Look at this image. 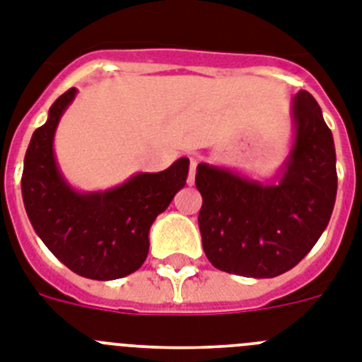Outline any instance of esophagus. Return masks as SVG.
I'll use <instances>...</instances> for the list:
<instances>
[{
	"label": "esophagus",
	"instance_id": "1",
	"mask_svg": "<svg viewBox=\"0 0 362 362\" xmlns=\"http://www.w3.org/2000/svg\"><path fill=\"white\" fill-rule=\"evenodd\" d=\"M197 163H199V160H195V158H191L189 162V175H187V184H193L195 182V171H197Z\"/></svg>",
	"mask_w": 362,
	"mask_h": 362
}]
</instances>
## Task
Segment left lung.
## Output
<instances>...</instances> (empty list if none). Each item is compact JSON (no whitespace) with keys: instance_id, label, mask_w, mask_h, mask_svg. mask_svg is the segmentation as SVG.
I'll list each match as a JSON object with an SVG mask.
<instances>
[{"instance_id":"8db88e82","label":"left lung","mask_w":362,"mask_h":362,"mask_svg":"<svg viewBox=\"0 0 362 362\" xmlns=\"http://www.w3.org/2000/svg\"><path fill=\"white\" fill-rule=\"evenodd\" d=\"M289 156L269 182L199 163V228L209 263L228 274L274 278L298 265L326 230L337 197L333 134L315 97H293Z\"/></svg>"}]
</instances>
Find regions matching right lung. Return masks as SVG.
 <instances>
[{
	"label": "right lung",
	"mask_w": 362,
	"mask_h": 362,
	"mask_svg": "<svg viewBox=\"0 0 362 362\" xmlns=\"http://www.w3.org/2000/svg\"><path fill=\"white\" fill-rule=\"evenodd\" d=\"M77 88L51 105L47 121L33 132L21 175V195L35 232L71 269L90 279H117L144 265L148 230L186 186L189 160L160 173H138L121 186L83 193L68 184L54 158V132Z\"/></svg>",
	"instance_id": "add662e5"
}]
</instances>
